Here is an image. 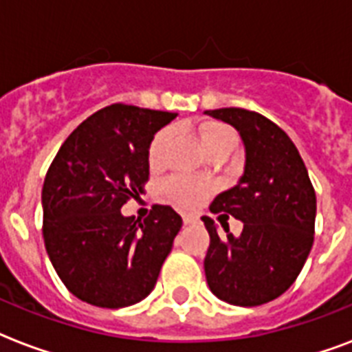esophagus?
I'll list each match as a JSON object with an SVG mask.
<instances>
[{
    "mask_svg": "<svg viewBox=\"0 0 352 352\" xmlns=\"http://www.w3.org/2000/svg\"><path fill=\"white\" fill-rule=\"evenodd\" d=\"M182 221H184V225H193V223H197L199 217L195 214H182Z\"/></svg>",
    "mask_w": 352,
    "mask_h": 352,
    "instance_id": "34e87169",
    "label": "esophagus"
}]
</instances>
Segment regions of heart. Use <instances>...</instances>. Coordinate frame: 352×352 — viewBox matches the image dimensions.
I'll use <instances>...</instances> for the list:
<instances>
[{
  "label": "heart",
  "mask_w": 352,
  "mask_h": 352,
  "mask_svg": "<svg viewBox=\"0 0 352 352\" xmlns=\"http://www.w3.org/2000/svg\"><path fill=\"white\" fill-rule=\"evenodd\" d=\"M171 140H173V129L171 127L160 129L153 137L148 151L149 164L153 166V168L164 162ZM201 142H203L204 149L212 148V146L234 148L235 133L232 131L230 127L221 126V124H212V126L204 127L203 133H201ZM208 192V184L195 181V179H190V177H177V179L166 184V195L173 203H177L179 206H186V208H192V206H197V204L203 203Z\"/></svg>",
  "instance_id": "obj_1"
}]
</instances>
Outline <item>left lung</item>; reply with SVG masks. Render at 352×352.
<instances>
[{
  "instance_id": "8db88e82",
  "label": "left lung",
  "mask_w": 352,
  "mask_h": 352,
  "mask_svg": "<svg viewBox=\"0 0 352 352\" xmlns=\"http://www.w3.org/2000/svg\"><path fill=\"white\" fill-rule=\"evenodd\" d=\"M204 113L235 127L245 146L243 175L210 204L214 214L239 219L243 232L235 237L221 221L226 232L221 237L204 215L206 281L230 305H263L283 294L305 265L314 241L316 193L300 151L274 122L239 107Z\"/></svg>"
}]
</instances>
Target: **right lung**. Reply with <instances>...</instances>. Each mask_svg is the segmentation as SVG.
Masks as SVG:
<instances>
[{"mask_svg":"<svg viewBox=\"0 0 352 352\" xmlns=\"http://www.w3.org/2000/svg\"><path fill=\"white\" fill-rule=\"evenodd\" d=\"M177 113L113 104L84 120L47 171L41 206L52 267L78 300L122 309L153 290L182 226L171 206L142 221L120 208L149 179V144Z\"/></svg>","mask_w":352,"mask_h":352,"instance_id":"obj_1","label":"right lung"}]
</instances>
